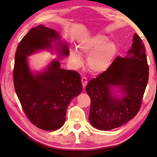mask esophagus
<instances>
[{"label": "esophagus", "mask_w": 157, "mask_h": 157, "mask_svg": "<svg viewBox=\"0 0 157 157\" xmlns=\"http://www.w3.org/2000/svg\"><path fill=\"white\" fill-rule=\"evenodd\" d=\"M87 83H88V80H87V78H85V77H82V86H83L84 89H85V87H86Z\"/></svg>", "instance_id": "esophagus-1"}]
</instances>
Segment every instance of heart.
Listing matches in <instances>:
<instances>
[{
	"instance_id": "1",
	"label": "heart",
	"mask_w": 157,
	"mask_h": 157,
	"mask_svg": "<svg viewBox=\"0 0 157 157\" xmlns=\"http://www.w3.org/2000/svg\"><path fill=\"white\" fill-rule=\"evenodd\" d=\"M79 50L73 49L70 59L73 65L79 67L83 63L82 55L88 57L87 66L95 74L104 73L112 64L118 52V48L113 41L103 34H96L87 38L79 46Z\"/></svg>"
}]
</instances>
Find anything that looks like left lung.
<instances>
[{
    "label": "left lung",
    "instance_id": "left-lung-1",
    "mask_svg": "<svg viewBox=\"0 0 157 157\" xmlns=\"http://www.w3.org/2000/svg\"><path fill=\"white\" fill-rule=\"evenodd\" d=\"M148 77L144 45L134 33L127 56L117 57L107 71L86 85L91 100L89 117L91 125L106 131L134 118L140 108ZM117 92L121 94L117 95Z\"/></svg>",
    "mask_w": 157,
    "mask_h": 157
}]
</instances>
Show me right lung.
I'll use <instances>...</instances> for the list:
<instances>
[{"label":"right lung","instance_id":"1","mask_svg":"<svg viewBox=\"0 0 157 157\" xmlns=\"http://www.w3.org/2000/svg\"><path fill=\"white\" fill-rule=\"evenodd\" d=\"M59 34L43 25L30 29L18 44L14 68V89L28 118L38 128L54 131L63 126L66 109L82 91L81 77L61 68L55 59L42 71L33 72L28 57L41 50H55L58 57L69 55L68 46Z\"/></svg>","mask_w":157,"mask_h":157}]
</instances>
